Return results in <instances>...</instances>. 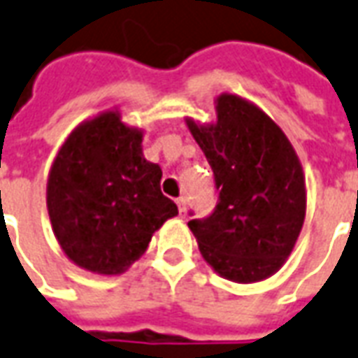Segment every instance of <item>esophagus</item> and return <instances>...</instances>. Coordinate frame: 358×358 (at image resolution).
<instances>
[{"mask_svg":"<svg viewBox=\"0 0 358 358\" xmlns=\"http://www.w3.org/2000/svg\"><path fill=\"white\" fill-rule=\"evenodd\" d=\"M176 203H177V208H179V213L181 215H185V211H187V201H185V198H177L176 200Z\"/></svg>","mask_w":358,"mask_h":358,"instance_id":"obj_1","label":"esophagus"}]
</instances>
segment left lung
Listing matches in <instances>:
<instances>
[{
	"label": "left lung",
	"instance_id": "8db88e82",
	"mask_svg": "<svg viewBox=\"0 0 358 358\" xmlns=\"http://www.w3.org/2000/svg\"><path fill=\"white\" fill-rule=\"evenodd\" d=\"M189 128L217 189L213 211L189 220L201 257L238 283L270 278L291 255L306 217V182L291 141L264 111L232 94L217 99V124L189 120Z\"/></svg>",
	"mask_w": 358,
	"mask_h": 358
}]
</instances>
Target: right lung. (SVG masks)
<instances>
[{"mask_svg": "<svg viewBox=\"0 0 358 358\" xmlns=\"http://www.w3.org/2000/svg\"><path fill=\"white\" fill-rule=\"evenodd\" d=\"M141 139L118 113H103L71 131L50 168L52 230L64 252L85 270L120 273L177 215L160 190L162 169L143 158Z\"/></svg>", "mask_w": 358, "mask_h": 358, "instance_id": "add662e5", "label": "right lung"}]
</instances>
